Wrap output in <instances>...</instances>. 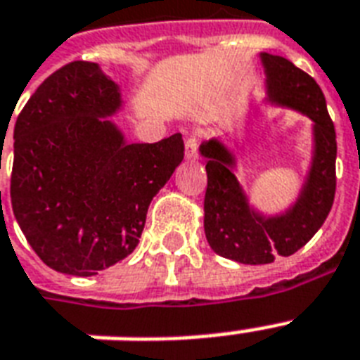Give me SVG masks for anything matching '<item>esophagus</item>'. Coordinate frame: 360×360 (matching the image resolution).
Segmentation results:
<instances>
[{
    "mask_svg": "<svg viewBox=\"0 0 360 360\" xmlns=\"http://www.w3.org/2000/svg\"><path fill=\"white\" fill-rule=\"evenodd\" d=\"M198 146H200V141H198L196 136H188V138H186V141H185V157H186V160H196Z\"/></svg>",
    "mask_w": 360,
    "mask_h": 360,
    "instance_id": "1",
    "label": "esophagus"
}]
</instances>
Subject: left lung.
<instances>
[{
    "instance_id": "obj_1",
    "label": "left lung",
    "mask_w": 360,
    "mask_h": 360,
    "mask_svg": "<svg viewBox=\"0 0 360 360\" xmlns=\"http://www.w3.org/2000/svg\"><path fill=\"white\" fill-rule=\"evenodd\" d=\"M271 103L308 115L314 121V157L302 191L284 214L263 217L248 205L233 174L236 158L219 140L203 141L207 191L203 200L205 237L219 256L248 265L291 256L312 239L327 219L336 192V132L323 91L312 76L280 56L262 53Z\"/></svg>"
}]
</instances>
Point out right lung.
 <instances>
[{
	"label": "right lung",
	"mask_w": 360,
	"mask_h": 360,
	"mask_svg": "<svg viewBox=\"0 0 360 360\" xmlns=\"http://www.w3.org/2000/svg\"><path fill=\"white\" fill-rule=\"evenodd\" d=\"M121 108L97 63L50 75L14 124L11 203L20 230L53 271L91 276L132 254L149 203L185 157L183 136L127 143L104 120Z\"/></svg>",
	"instance_id": "1"
}]
</instances>
